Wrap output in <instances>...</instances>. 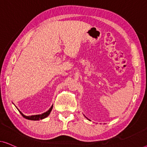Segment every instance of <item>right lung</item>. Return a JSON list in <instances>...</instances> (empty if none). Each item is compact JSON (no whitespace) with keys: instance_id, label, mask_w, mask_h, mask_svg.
<instances>
[{"instance_id":"add662e5","label":"right lung","mask_w":147,"mask_h":147,"mask_svg":"<svg viewBox=\"0 0 147 147\" xmlns=\"http://www.w3.org/2000/svg\"><path fill=\"white\" fill-rule=\"evenodd\" d=\"M52 108H53V106L51 107V108H50L47 111H46V112L43 113H42V114H40V115L26 116L24 114H22V113L20 111V113L21 115H22L24 117L26 118V119H30V120H39V119H44V118H45L46 117H47V116L49 115V113H51V111L52 110Z\"/></svg>"}]
</instances>
